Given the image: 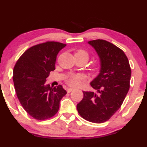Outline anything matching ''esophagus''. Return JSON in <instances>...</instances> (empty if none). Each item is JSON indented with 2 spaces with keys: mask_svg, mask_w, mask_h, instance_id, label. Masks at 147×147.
<instances>
[{
  "mask_svg": "<svg viewBox=\"0 0 147 147\" xmlns=\"http://www.w3.org/2000/svg\"><path fill=\"white\" fill-rule=\"evenodd\" d=\"M73 90H74V89H72V88H68V89H67V92H68V93L71 92Z\"/></svg>",
  "mask_w": 147,
  "mask_h": 147,
  "instance_id": "34e87169",
  "label": "esophagus"
}]
</instances>
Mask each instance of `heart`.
Listing matches in <instances>:
<instances>
[{"label":"heart","instance_id":"1","mask_svg":"<svg viewBox=\"0 0 147 147\" xmlns=\"http://www.w3.org/2000/svg\"><path fill=\"white\" fill-rule=\"evenodd\" d=\"M75 56L83 57L87 60H88V58H89V54L88 53L87 51L83 49H79L76 51ZM81 80H82V77L81 75H77V74H70L66 79V83L69 86H72V87H77L81 84Z\"/></svg>","mask_w":147,"mask_h":147}]
</instances>
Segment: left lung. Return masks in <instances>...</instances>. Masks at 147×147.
<instances>
[{"label":"left lung","instance_id":"obj_1","mask_svg":"<svg viewBox=\"0 0 147 147\" xmlns=\"http://www.w3.org/2000/svg\"><path fill=\"white\" fill-rule=\"evenodd\" d=\"M88 44L100 58V72L90 83L98 94L83 92L84 98L77 109L86 121L101 123L108 121L123 104L129 90L131 70L126 55L116 46L103 40Z\"/></svg>","mask_w":147,"mask_h":147}]
</instances>
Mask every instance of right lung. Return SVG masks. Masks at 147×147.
<instances>
[{
    "instance_id": "obj_1",
    "label": "right lung",
    "mask_w": 147,
    "mask_h": 147,
    "mask_svg": "<svg viewBox=\"0 0 147 147\" xmlns=\"http://www.w3.org/2000/svg\"><path fill=\"white\" fill-rule=\"evenodd\" d=\"M66 46L57 42L35 45L20 56L14 66L13 81L18 98L35 119L42 121L55 116L67 93L61 85H45L50 72L55 69L58 53Z\"/></svg>"
}]
</instances>
